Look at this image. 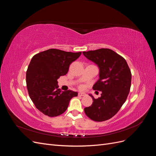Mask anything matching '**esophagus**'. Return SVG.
Masks as SVG:
<instances>
[{
	"instance_id": "1",
	"label": "esophagus",
	"mask_w": 156,
	"mask_h": 156,
	"mask_svg": "<svg viewBox=\"0 0 156 156\" xmlns=\"http://www.w3.org/2000/svg\"><path fill=\"white\" fill-rule=\"evenodd\" d=\"M87 94L84 92H79L78 93V96H85Z\"/></svg>"
}]
</instances>
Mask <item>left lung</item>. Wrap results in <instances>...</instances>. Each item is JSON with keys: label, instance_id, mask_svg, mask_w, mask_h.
<instances>
[{"label": "left lung", "instance_id": "1", "mask_svg": "<svg viewBox=\"0 0 156 156\" xmlns=\"http://www.w3.org/2000/svg\"><path fill=\"white\" fill-rule=\"evenodd\" d=\"M83 55L100 68V79L94 90L101 91V97L92 98V104L84 108L86 115L96 122L111 119L120 109L130 91L131 70L126 60L110 49L83 51Z\"/></svg>", "mask_w": 156, "mask_h": 156}]
</instances>
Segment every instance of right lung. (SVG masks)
Wrapping results in <instances>:
<instances>
[{"instance_id": "1", "label": "right lung", "mask_w": 156, "mask_h": 156, "mask_svg": "<svg viewBox=\"0 0 156 156\" xmlns=\"http://www.w3.org/2000/svg\"><path fill=\"white\" fill-rule=\"evenodd\" d=\"M81 55V52L50 49L32 58L27 70V87L35 107L45 115L53 117L62 115L71 99L77 96V92L70 90H61L57 79L68 73L69 65Z\"/></svg>"}]
</instances>
